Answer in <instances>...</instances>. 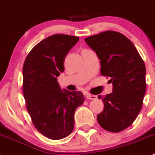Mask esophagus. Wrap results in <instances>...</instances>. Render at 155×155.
<instances>
[{"label": "esophagus", "mask_w": 155, "mask_h": 155, "mask_svg": "<svg viewBox=\"0 0 155 155\" xmlns=\"http://www.w3.org/2000/svg\"><path fill=\"white\" fill-rule=\"evenodd\" d=\"M86 99H91V100H95V99H97V96H95V95H91V94H87Z\"/></svg>", "instance_id": "obj_1"}]
</instances>
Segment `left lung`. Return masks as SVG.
I'll use <instances>...</instances> for the list:
<instances>
[{
    "label": "left lung",
    "mask_w": 155,
    "mask_h": 155,
    "mask_svg": "<svg viewBox=\"0 0 155 155\" xmlns=\"http://www.w3.org/2000/svg\"><path fill=\"white\" fill-rule=\"evenodd\" d=\"M96 52L101 74L110 78L112 93L98 96L104 110L97 115L101 128L117 133L134 123L139 114L146 92V67L135 45L124 35L105 31L85 39Z\"/></svg>",
    "instance_id": "1"
}]
</instances>
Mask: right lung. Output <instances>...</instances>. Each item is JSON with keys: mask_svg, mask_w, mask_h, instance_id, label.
Wrapping results in <instances>:
<instances>
[{"mask_svg": "<svg viewBox=\"0 0 155 155\" xmlns=\"http://www.w3.org/2000/svg\"><path fill=\"white\" fill-rule=\"evenodd\" d=\"M79 38L56 34L38 43L23 66V94L27 112L36 129L53 140L64 139L73 130L74 114L84 102L81 91L60 88L57 78L64 70L69 51Z\"/></svg>", "mask_w": 155, "mask_h": 155, "instance_id": "right-lung-1", "label": "right lung"}]
</instances>
